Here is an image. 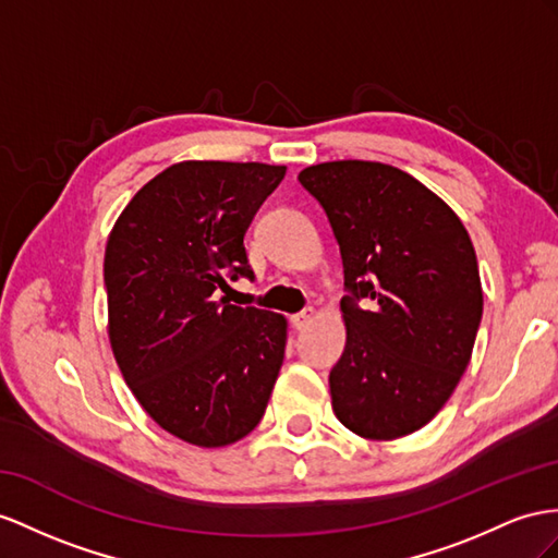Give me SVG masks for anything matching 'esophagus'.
<instances>
[{"label": "esophagus", "mask_w": 558, "mask_h": 558, "mask_svg": "<svg viewBox=\"0 0 558 558\" xmlns=\"http://www.w3.org/2000/svg\"><path fill=\"white\" fill-rule=\"evenodd\" d=\"M311 320H313V308L299 311V313H294V316L290 318V323L296 327V330H304V327H306Z\"/></svg>", "instance_id": "34e87169"}]
</instances>
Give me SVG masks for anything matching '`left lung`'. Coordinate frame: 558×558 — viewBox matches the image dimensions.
I'll return each mask as SVG.
<instances>
[{
    "mask_svg": "<svg viewBox=\"0 0 558 558\" xmlns=\"http://www.w3.org/2000/svg\"><path fill=\"white\" fill-rule=\"evenodd\" d=\"M299 181L327 214L349 290L347 347L330 373L335 415L373 440L417 432L460 384L483 316L466 228L391 165L323 162ZM363 298L367 310L357 306Z\"/></svg>",
    "mask_w": 558,
    "mask_h": 558,
    "instance_id": "left-lung-1",
    "label": "left lung"
}]
</instances>
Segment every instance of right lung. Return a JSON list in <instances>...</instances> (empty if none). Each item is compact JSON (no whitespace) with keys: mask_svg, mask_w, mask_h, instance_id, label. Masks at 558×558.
<instances>
[{"mask_svg":"<svg viewBox=\"0 0 558 558\" xmlns=\"http://www.w3.org/2000/svg\"><path fill=\"white\" fill-rule=\"evenodd\" d=\"M288 167L189 160L124 207L106 245L108 337L141 408L165 432L223 448L262 422L288 320L219 296L254 278L245 233Z\"/></svg>","mask_w":558,"mask_h":558,"instance_id":"right-lung-1","label":"right lung"}]
</instances>
